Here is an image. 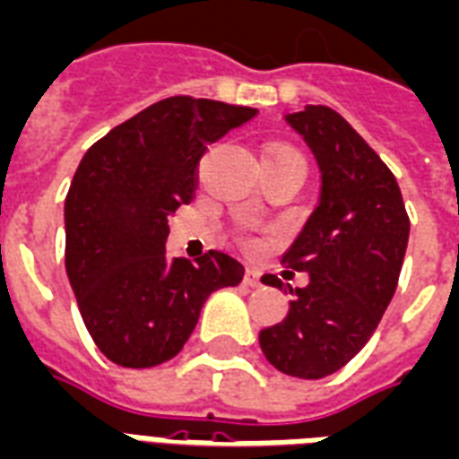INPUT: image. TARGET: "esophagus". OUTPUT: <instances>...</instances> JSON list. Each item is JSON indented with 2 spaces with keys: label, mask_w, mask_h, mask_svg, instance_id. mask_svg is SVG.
<instances>
[{
  "label": "esophagus",
  "mask_w": 459,
  "mask_h": 459,
  "mask_svg": "<svg viewBox=\"0 0 459 459\" xmlns=\"http://www.w3.org/2000/svg\"><path fill=\"white\" fill-rule=\"evenodd\" d=\"M244 285H249V288H258V285H261V281H258V271H254V268H247V271H244Z\"/></svg>",
  "instance_id": "1"
}]
</instances>
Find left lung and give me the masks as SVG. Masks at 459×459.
Here are the masks:
<instances>
[{"label":"left lung","instance_id":"obj_1","mask_svg":"<svg viewBox=\"0 0 459 459\" xmlns=\"http://www.w3.org/2000/svg\"><path fill=\"white\" fill-rule=\"evenodd\" d=\"M285 123L319 167V201L282 261L309 275L292 292L285 319L261 329L258 343L275 370L322 380L356 356L397 290L409 242L397 178L363 137L326 106H305ZM261 282L281 288L275 275Z\"/></svg>","mask_w":459,"mask_h":459}]
</instances>
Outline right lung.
<instances>
[{"label": "right lung", "mask_w": 459, "mask_h": 459, "mask_svg": "<svg viewBox=\"0 0 459 459\" xmlns=\"http://www.w3.org/2000/svg\"><path fill=\"white\" fill-rule=\"evenodd\" d=\"M256 108L171 96L91 144L65 198V268L89 336L120 368H154L184 348L205 299L244 266L222 251L167 256L169 215L191 203L208 144Z\"/></svg>", "instance_id": "add662e5"}]
</instances>
